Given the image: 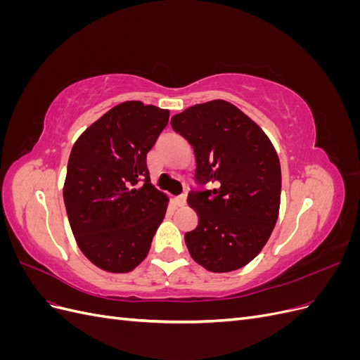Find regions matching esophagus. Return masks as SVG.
I'll return each mask as SVG.
<instances>
[{
    "instance_id": "34e87169",
    "label": "esophagus",
    "mask_w": 360,
    "mask_h": 360,
    "mask_svg": "<svg viewBox=\"0 0 360 360\" xmlns=\"http://www.w3.org/2000/svg\"><path fill=\"white\" fill-rule=\"evenodd\" d=\"M176 204L179 207H183L184 204H186V195L181 193V195H179V197H176Z\"/></svg>"
}]
</instances>
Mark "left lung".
<instances>
[{
    "mask_svg": "<svg viewBox=\"0 0 360 360\" xmlns=\"http://www.w3.org/2000/svg\"><path fill=\"white\" fill-rule=\"evenodd\" d=\"M171 126L193 147L195 181L201 186L188 195L198 213V226L184 234L192 258L214 274L246 266L278 221L281 163L274 144L255 122L221 99L176 114Z\"/></svg>",
    "mask_w": 360,
    "mask_h": 360,
    "instance_id": "8db88e82",
    "label": "left lung"
}]
</instances>
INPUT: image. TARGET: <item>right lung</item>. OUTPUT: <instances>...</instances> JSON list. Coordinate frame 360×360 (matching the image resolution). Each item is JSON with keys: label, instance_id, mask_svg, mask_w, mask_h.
Segmentation results:
<instances>
[{"label": "right lung", "instance_id": "obj_1", "mask_svg": "<svg viewBox=\"0 0 360 360\" xmlns=\"http://www.w3.org/2000/svg\"><path fill=\"white\" fill-rule=\"evenodd\" d=\"M169 111L139 101L103 114L76 141L63 197L82 254L111 274L143 261L167 213L168 198L150 183L147 153Z\"/></svg>", "mask_w": 360, "mask_h": 360}]
</instances>
